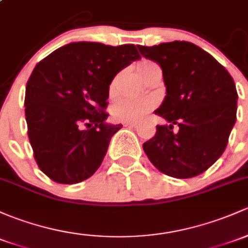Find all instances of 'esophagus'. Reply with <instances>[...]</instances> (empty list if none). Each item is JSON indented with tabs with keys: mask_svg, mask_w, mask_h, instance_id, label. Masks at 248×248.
Returning a JSON list of instances; mask_svg holds the SVG:
<instances>
[{
	"mask_svg": "<svg viewBox=\"0 0 248 248\" xmlns=\"http://www.w3.org/2000/svg\"><path fill=\"white\" fill-rule=\"evenodd\" d=\"M124 127H135L137 126V122H124Z\"/></svg>",
	"mask_w": 248,
	"mask_h": 248,
	"instance_id": "esophagus-1",
	"label": "esophagus"
}]
</instances>
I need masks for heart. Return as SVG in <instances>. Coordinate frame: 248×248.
Masks as SVG:
<instances>
[{"instance_id": "heart-1", "label": "heart", "mask_w": 248, "mask_h": 248, "mask_svg": "<svg viewBox=\"0 0 248 248\" xmlns=\"http://www.w3.org/2000/svg\"><path fill=\"white\" fill-rule=\"evenodd\" d=\"M152 62L144 61L139 62L137 66L139 75L151 65ZM110 93H114L115 90V82L110 84ZM155 106V101L152 98L148 97H138V98H124V100L119 101V102L114 104L113 109H111V114L116 120L124 122H138L144 117L148 110L153 108Z\"/></svg>"}]
</instances>
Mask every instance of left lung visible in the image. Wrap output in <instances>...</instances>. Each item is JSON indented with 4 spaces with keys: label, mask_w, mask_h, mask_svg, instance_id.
<instances>
[{
    "label": "left lung",
    "mask_w": 248,
    "mask_h": 248,
    "mask_svg": "<svg viewBox=\"0 0 248 248\" xmlns=\"http://www.w3.org/2000/svg\"><path fill=\"white\" fill-rule=\"evenodd\" d=\"M138 48L163 70L166 96L155 113L169 122L157 126L142 148L168 176H199L222 155L236 121L233 78L212 54L187 41Z\"/></svg>",
    "instance_id": "obj_1"
}]
</instances>
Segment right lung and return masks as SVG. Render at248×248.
<instances>
[{
    "mask_svg": "<svg viewBox=\"0 0 248 248\" xmlns=\"http://www.w3.org/2000/svg\"><path fill=\"white\" fill-rule=\"evenodd\" d=\"M138 59L133 44L79 41L36 64L26 85L27 133L36 164L52 181L76 184L100 168L122 127L106 122L109 85Z\"/></svg>",
    "mask_w": 248,
    "mask_h": 248,
    "instance_id": "add662e5",
    "label": "right lung"
}]
</instances>
